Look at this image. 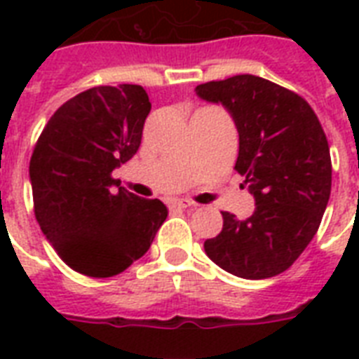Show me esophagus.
Masks as SVG:
<instances>
[{
  "instance_id": "obj_1",
  "label": "esophagus",
  "mask_w": 359,
  "mask_h": 359,
  "mask_svg": "<svg viewBox=\"0 0 359 359\" xmlns=\"http://www.w3.org/2000/svg\"><path fill=\"white\" fill-rule=\"evenodd\" d=\"M194 205H196V203H191L190 199H173V201H171V207L175 208H190L194 207Z\"/></svg>"
}]
</instances>
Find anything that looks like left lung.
Instances as JSON below:
<instances>
[{
  "mask_svg": "<svg viewBox=\"0 0 359 359\" xmlns=\"http://www.w3.org/2000/svg\"><path fill=\"white\" fill-rule=\"evenodd\" d=\"M222 104L238 130L235 169L255 199L250 218L222 212L224 229L205 251L225 272L266 279L285 272L317 233L332 191V160L323 126L296 93L251 74L196 87Z\"/></svg>",
  "mask_w": 359,
  "mask_h": 359,
  "instance_id": "left-lung-1",
  "label": "left lung"
}]
</instances>
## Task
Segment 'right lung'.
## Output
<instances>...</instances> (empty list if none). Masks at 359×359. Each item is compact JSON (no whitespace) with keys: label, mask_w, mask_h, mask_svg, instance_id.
<instances>
[{"label":"right lung","mask_w":359,"mask_h":359,"mask_svg":"<svg viewBox=\"0 0 359 359\" xmlns=\"http://www.w3.org/2000/svg\"><path fill=\"white\" fill-rule=\"evenodd\" d=\"M149 111L141 86L93 87L50 117L31 154L36 222L57 255L83 276L124 272L168 218L160 199L134 196L111 177L140 149Z\"/></svg>","instance_id":"right-lung-1"}]
</instances>
